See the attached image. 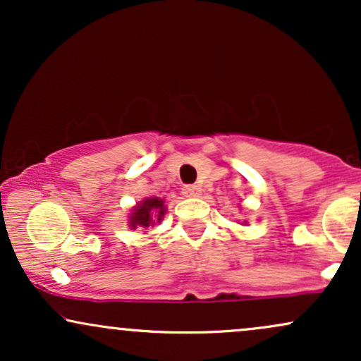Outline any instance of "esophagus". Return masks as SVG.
I'll list each match as a JSON object with an SVG mask.
<instances>
[{
  "label": "esophagus",
  "instance_id": "1",
  "mask_svg": "<svg viewBox=\"0 0 361 361\" xmlns=\"http://www.w3.org/2000/svg\"><path fill=\"white\" fill-rule=\"evenodd\" d=\"M181 193H183L185 197H198V195L202 193V188L197 185H186L183 186V190H181Z\"/></svg>",
  "mask_w": 361,
  "mask_h": 361
}]
</instances>
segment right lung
<instances>
[{"instance_id":"add662e5","label":"right lung","mask_w":361,"mask_h":361,"mask_svg":"<svg viewBox=\"0 0 361 361\" xmlns=\"http://www.w3.org/2000/svg\"><path fill=\"white\" fill-rule=\"evenodd\" d=\"M166 215V205L159 197H146L137 205L132 207L128 214V227L130 229H151L159 224Z\"/></svg>"}]
</instances>
